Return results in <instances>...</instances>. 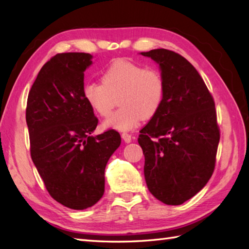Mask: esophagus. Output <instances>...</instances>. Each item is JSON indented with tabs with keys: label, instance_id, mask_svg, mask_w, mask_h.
<instances>
[{
	"label": "esophagus",
	"instance_id": "34e87169",
	"mask_svg": "<svg viewBox=\"0 0 249 249\" xmlns=\"http://www.w3.org/2000/svg\"><path fill=\"white\" fill-rule=\"evenodd\" d=\"M122 138H123L125 142H132V140H133L132 135L128 134V133H123V134H122Z\"/></svg>",
	"mask_w": 249,
	"mask_h": 249
}]
</instances>
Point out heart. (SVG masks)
<instances>
[{
	"mask_svg": "<svg viewBox=\"0 0 249 249\" xmlns=\"http://www.w3.org/2000/svg\"><path fill=\"white\" fill-rule=\"evenodd\" d=\"M102 83L89 82L83 96L100 116H108L117 102L121 107L104 121L103 126L127 132L157 114L165 98L166 83L157 69L145 68L137 62L120 58L102 72Z\"/></svg>",
	"mask_w": 249,
	"mask_h": 249,
	"instance_id": "b5f03b06",
	"label": "heart"
}]
</instances>
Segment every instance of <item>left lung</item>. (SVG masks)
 I'll return each instance as SVG.
<instances>
[{"label":"left lung","mask_w":249,"mask_h":249,"mask_svg":"<svg viewBox=\"0 0 249 249\" xmlns=\"http://www.w3.org/2000/svg\"><path fill=\"white\" fill-rule=\"evenodd\" d=\"M142 54L159 64L166 83L161 107L138 136L146 183L156 199L179 205L213 175L220 142L215 103L199 72L181 54L162 48Z\"/></svg>","instance_id":"obj_1"}]
</instances>
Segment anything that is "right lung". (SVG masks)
Segmentation results:
<instances>
[{"instance_id": "1", "label": "right lung", "mask_w": 249, "mask_h": 249, "mask_svg": "<svg viewBox=\"0 0 249 249\" xmlns=\"http://www.w3.org/2000/svg\"><path fill=\"white\" fill-rule=\"evenodd\" d=\"M86 53H62L40 69L28 93L26 123L34 165L53 200L73 210L104 195V171L121 145L120 133L91 136L99 120L83 96Z\"/></svg>"}]
</instances>
